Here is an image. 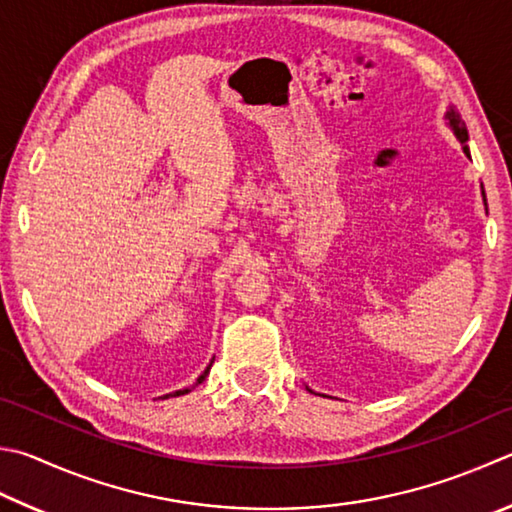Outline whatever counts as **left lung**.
Instances as JSON below:
<instances>
[{
	"label": "left lung",
	"mask_w": 512,
	"mask_h": 512,
	"mask_svg": "<svg viewBox=\"0 0 512 512\" xmlns=\"http://www.w3.org/2000/svg\"><path fill=\"white\" fill-rule=\"evenodd\" d=\"M445 120H448V125H450L452 132H454V136H457L459 143L463 145V152H466V156H470V150H468V145H466L468 129H466V123H463V120H461L459 111L450 107L448 111H445ZM483 201H486V194H483Z\"/></svg>",
	"instance_id": "left-lung-1"
}]
</instances>
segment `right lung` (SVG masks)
I'll return each instance as SVG.
<instances>
[{
    "mask_svg": "<svg viewBox=\"0 0 512 512\" xmlns=\"http://www.w3.org/2000/svg\"><path fill=\"white\" fill-rule=\"evenodd\" d=\"M210 367H212V362H210V365L206 367V371H203V374L197 378V385H201L203 383V380H206V376L210 374ZM190 392V389H179V392H172V394H165V396H161V398H170V396H181V394H188Z\"/></svg>",
    "mask_w": 512,
    "mask_h": 512,
    "instance_id": "add662e5",
    "label": "right lung"
}]
</instances>
